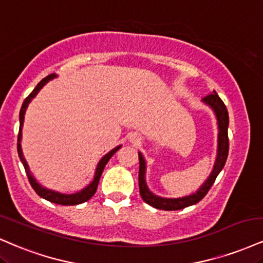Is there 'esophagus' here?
<instances>
[{
    "label": "esophagus",
    "mask_w": 263,
    "mask_h": 263,
    "mask_svg": "<svg viewBox=\"0 0 263 263\" xmlns=\"http://www.w3.org/2000/svg\"><path fill=\"white\" fill-rule=\"evenodd\" d=\"M132 142H135V141H132Z\"/></svg>",
    "instance_id": "obj_1"
}]
</instances>
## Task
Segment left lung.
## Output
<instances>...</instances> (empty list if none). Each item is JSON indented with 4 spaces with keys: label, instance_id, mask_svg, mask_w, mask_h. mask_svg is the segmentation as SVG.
I'll use <instances>...</instances> for the list:
<instances>
[{
    "label": "left lung",
    "instance_id": "obj_1",
    "mask_svg": "<svg viewBox=\"0 0 263 263\" xmlns=\"http://www.w3.org/2000/svg\"><path fill=\"white\" fill-rule=\"evenodd\" d=\"M202 101L207 106H210L213 110L214 115H216L217 123H218V147H217V158L214 162L213 169L210 174L207 180L202 183L201 187L194 194L183 196V197L178 198H169V197H160V196L154 195L153 192L148 189L147 181H145V170H147V163L143 154L138 152V157H140V174H138V183H140V194L141 197L143 198L145 203H148L152 207L157 208V210L163 211H178L182 208L189 207V205L196 204L200 202L202 198L207 195L210 191L214 181H216L218 174L222 172V169L226 165L228 152H229V140H228V126H229V115H228V110L224 103L218 97L217 91L213 90V94L204 97Z\"/></svg>",
    "mask_w": 263,
    "mask_h": 263
}]
</instances>
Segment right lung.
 <instances>
[{
  "mask_svg": "<svg viewBox=\"0 0 263 263\" xmlns=\"http://www.w3.org/2000/svg\"><path fill=\"white\" fill-rule=\"evenodd\" d=\"M56 77H58L56 73H52V74L47 76V77L44 78V80H41L39 83H37L36 87L34 88V90L31 91L29 96L27 97V99L23 101V105H22L21 111H20V134H18L17 151H18V156H20L21 162H22V164H23V166L25 169V173H27L28 179H29L31 187L34 189V191H35L36 194L40 196V197H43L44 200L52 202V203H58V204H62V205H74V204L83 203V202H87L88 200H89V198L93 197V195L96 194V191L98 189V183H99L100 176H101V174H103L104 167H105L107 162L110 160V158H111L114 154H115L116 152H118L120 148H121V145H118V147H115L114 149H111L109 152V153H106L105 156L101 158V159L99 160V163H98L97 167H96V173H94L93 180H91V181L88 183V185L85 186L84 189H82V190H80V191L74 192V194H62V192L55 191V190L47 189V187H45V186H43L41 183L36 181V179L34 178L33 174L30 173L29 165H28L27 160H25V158L23 156V151H22V144H21V142H22V128H23L25 111H27L28 105L30 104V101L36 97V94L39 93L41 88H43L44 85L47 83V82L53 80V78H56Z\"/></svg>",
  "mask_w": 263,
  "mask_h": 263,
  "instance_id": "1",
  "label": "right lung"
}]
</instances>
